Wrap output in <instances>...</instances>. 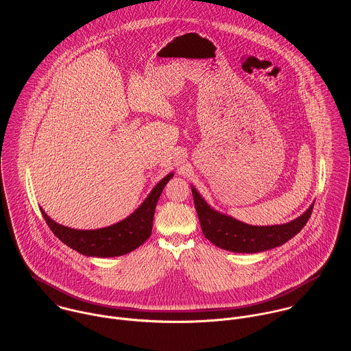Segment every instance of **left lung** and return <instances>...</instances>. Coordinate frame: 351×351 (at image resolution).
I'll list each match as a JSON object with an SVG mask.
<instances>
[{
  "label": "left lung",
  "instance_id": "8db88e82",
  "mask_svg": "<svg viewBox=\"0 0 351 351\" xmlns=\"http://www.w3.org/2000/svg\"><path fill=\"white\" fill-rule=\"evenodd\" d=\"M192 193L204 237L215 246L234 252L250 254L284 245L300 232L313 209V205H311L300 217L287 224L255 227L217 213L204 201L195 188H192Z\"/></svg>",
  "mask_w": 351,
  "mask_h": 351
}]
</instances>
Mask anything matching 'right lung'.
Segmentation results:
<instances>
[{
    "label": "right lung",
    "mask_w": 351,
    "mask_h": 351,
    "mask_svg": "<svg viewBox=\"0 0 351 351\" xmlns=\"http://www.w3.org/2000/svg\"><path fill=\"white\" fill-rule=\"evenodd\" d=\"M171 177L173 173L166 176L131 216L100 230H73L55 223L43 209L40 210L53 235L70 249L88 256L124 255L138 249L150 238L156 202Z\"/></svg>",
    "instance_id": "add662e5"
}]
</instances>
